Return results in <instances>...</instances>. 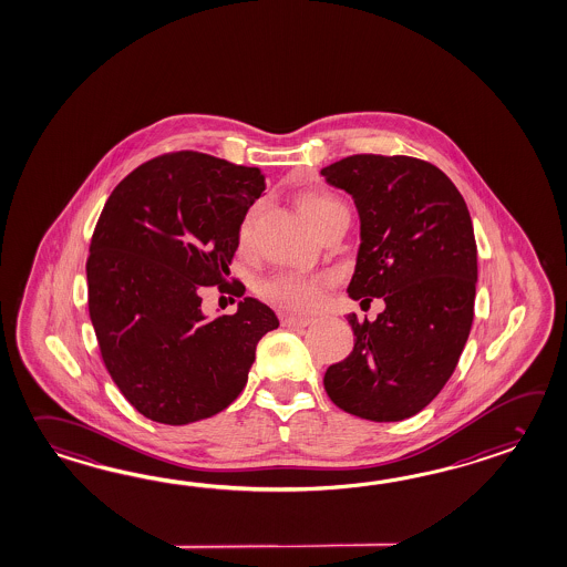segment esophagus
I'll list each match as a JSON object with an SVG mask.
<instances>
[{"label":"esophagus","mask_w":567,"mask_h":567,"mask_svg":"<svg viewBox=\"0 0 567 567\" xmlns=\"http://www.w3.org/2000/svg\"><path fill=\"white\" fill-rule=\"evenodd\" d=\"M309 323H311V317H295V315L282 317L285 328H307Z\"/></svg>","instance_id":"1"}]
</instances>
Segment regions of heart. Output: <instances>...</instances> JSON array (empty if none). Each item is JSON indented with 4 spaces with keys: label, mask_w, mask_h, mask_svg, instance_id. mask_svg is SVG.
Returning <instances> with one entry per match:
<instances>
[{
    "label": "heart",
    "mask_w": 567,
    "mask_h": 567,
    "mask_svg": "<svg viewBox=\"0 0 567 567\" xmlns=\"http://www.w3.org/2000/svg\"><path fill=\"white\" fill-rule=\"evenodd\" d=\"M299 209H301L305 221L313 229L321 226L331 215L348 212L346 205L329 193L302 195ZM244 231H246V226H244ZM326 285H328L326 277H305V275H295V272H282V275L265 280L260 285V295L265 301L275 305L282 311L305 313L321 302Z\"/></svg>",
    "instance_id": "obj_1"
}]
</instances>
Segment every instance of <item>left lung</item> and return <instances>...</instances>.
I'll return each instance as SVG.
<instances>
[{"mask_svg": "<svg viewBox=\"0 0 567 567\" xmlns=\"http://www.w3.org/2000/svg\"><path fill=\"white\" fill-rule=\"evenodd\" d=\"M321 175L352 195L362 221L350 297L386 302L377 321L348 315L353 352L323 386L350 415L403 421L440 394L464 352L478 280L472 217L450 176L413 156L353 154Z\"/></svg>", "mask_w": 567, "mask_h": 567, "instance_id": "1", "label": "left lung"}]
</instances>
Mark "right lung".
I'll use <instances>...</instances> for the list:
<instances>
[{
  "instance_id": "obj_1",
  "label": "right lung",
  "mask_w": 567,
  "mask_h": 567,
  "mask_svg": "<svg viewBox=\"0 0 567 567\" xmlns=\"http://www.w3.org/2000/svg\"><path fill=\"white\" fill-rule=\"evenodd\" d=\"M265 189L260 168L166 152L134 168L103 205L89 244V317L103 364L140 415L187 425L244 391L277 315L246 297L236 313L207 319L202 292L244 295L227 275Z\"/></svg>"
}]
</instances>
